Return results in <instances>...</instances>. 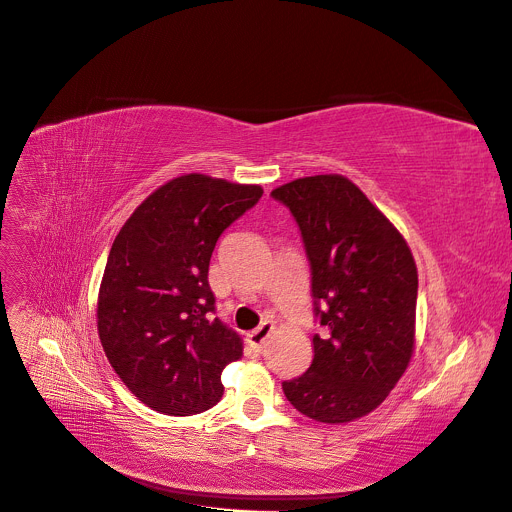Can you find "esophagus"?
Masks as SVG:
<instances>
[{"label": "esophagus", "mask_w": 512, "mask_h": 512, "mask_svg": "<svg viewBox=\"0 0 512 512\" xmlns=\"http://www.w3.org/2000/svg\"><path fill=\"white\" fill-rule=\"evenodd\" d=\"M272 332H274V324H272V321H263V324H261L257 330H253V332L249 334V344L253 346L255 353H261V348H263L265 340L272 336Z\"/></svg>", "instance_id": "1"}]
</instances>
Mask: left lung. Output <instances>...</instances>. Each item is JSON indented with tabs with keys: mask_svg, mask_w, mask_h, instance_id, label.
Returning a JSON list of instances; mask_svg holds the SVG:
<instances>
[{
	"mask_svg": "<svg viewBox=\"0 0 512 512\" xmlns=\"http://www.w3.org/2000/svg\"><path fill=\"white\" fill-rule=\"evenodd\" d=\"M272 197L297 218L311 263V294L326 338L311 367L284 382L290 405L340 425L378 409L415 351L417 265L405 236L342 174L286 182Z\"/></svg>",
	"mask_w": 512,
	"mask_h": 512,
	"instance_id": "obj_1",
	"label": "left lung"
}]
</instances>
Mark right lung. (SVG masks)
<instances>
[{
    "mask_svg": "<svg viewBox=\"0 0 512 512\" xmlns=\"http://www.w3.org/2000/svg\"><path fill=\"white\" fill-rule=\"evenodd\" d=\"M259 184L182 174L132 211L107 257L97 332L107 361L149 409L186 417L218 405L242 342L213 317L209 261Z\"/></svg>",
    "mask_w": 512,
    "mask_h": 512,
    "instance_id": "obj_1",
    "label": "right lung"
}]
</instances>
